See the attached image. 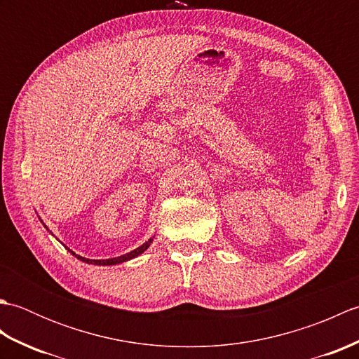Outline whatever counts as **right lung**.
<instances>
[{
	"label": "right lung",
	"mask_w": 359,
	"mask_h": 359,
	"mask_svg": "<svg viewBox=\"0 0 359 359\" xmlns=\"http://www.w3.org/2000/svg\"><path fill=\"white\" fill-rule=\"evenodd\" d=\"M151 242H152V239H149L148 242H144L142 247H139V248H135V250H133L131 253H126V255H123V256H118V257H112V259H86V257H81V256H79V255H75L74 251H71V253L77 257V259H80V261H83V262H86V264H94V265H116V264H121V262H126V261H129V259H133V257H135V256H139V255H142L144 250H147L149 245H151Z\"/></svg>",
	"instance_id": "1"
}]
</instances>
